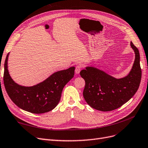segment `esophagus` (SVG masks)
<instances>
[{"instance_id": "1", "label": "esophagus", "mask_w": 148, "mask_h": 148, "mask_svg": "<svg viewBox=\"0 0 148 148\" xmlns=\"http://www.w3.org/2000/svg\"><path fill=\"white\" fill-rule=\"evenodd\" d=\"M81 68H82V67H81L80 65H78L75 67V74H79L80 72V70H81Z\"/></svg>"}]
</instances>
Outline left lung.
Returning <instances> with one entry per match:
<instances>
[{
	"mask_svg": "<svg viewBox=\"0 0 148 148\" xmlns=\"http://www.w3.org/2000/svg\"><path fill=\"white\" fill-rule=\"evenodd\" d=\"M135 53L133 67L125 77L116 79L96 68L87 67L80 74L85 82L83 96L90 106L101 111H111L130 100L139 88L141 79L140 53L131 42Z\"/></svg>",
	"mask_w": 148,
	"mask_h": 148,
	"instance_id": "8db88e82",
	"label": "left lung"
}]
</instances>
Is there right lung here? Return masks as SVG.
I'll use <instances>...</instances> for the list:
<instances>
[{"mask_svg": "<svg viewBox=\"0 0 148 148\" xmlns=\"http://www.w3.org/2000/svg\"><path fill=\"white\" fill-rule=\"evenodd\" d=\"M8 55L4 64L3 84L12 101L23 110L34 114L45 113L53 109L60 102L64 87L74 77L75 68L56 72L34 86H21L14 82L9 74Z\"/></svg>", "mask_w": 148, "mask_h": 148, "instance_id": "1", "label": "right lung"}]
</instances>
